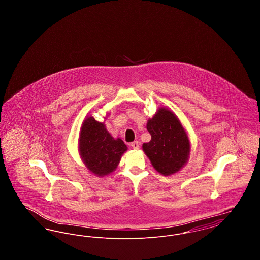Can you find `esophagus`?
Instances as JSON below:
<instances>
[{
	"mask_svg": "<svg viewBox=\"0 0 260 260\" xmlns=\"http://www.w3.org/2000/svg\"><path fill=\"white\" fill-rule=\"evenodd\" d=\"M131 146L134 149H138L139 148V143H138V141H134V142H132Z\"/></svg>",
	"mask_w": 260,
	"mask_h": 260,
	"instance_id": "esophagus-1",
	"label": "esophagus"
}]
</instances>
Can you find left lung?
<instances>
[{
    "instance_id": "obj_1",
    "label": "left lung",
    "mask_w": 260,
    "mask_h": 260,
    "mask_svg": "<svg viewBox=\"0 0 260 260\" xmlns=\"http://www.w3.org/2000/svg\"><path fill=\"white\" fill-rule=\"evenodd\" d=\"M151 135L148 143L142 148L155 170L162 175L179 172L190 154V141L184 127L173 112L160 108L147 122Z\"/></svg>"
}]
</instances>
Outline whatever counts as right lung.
Instances as JSON below:
<instances>
[{
  "mask_svg": "<svg viewBox=\"0 0 260 260\" xmlns=\"http://www.w3.org/2000/svg\"><path fill=\"white\" fill-rule=\"evenodd\" d=\"M127 150L121 138L115 139L103 123L88 116L81 127L79 151L89 172L104 176L114 172Z\"/></svg>",
  "mask_w": 260,
  "mask_h": 260,
  "instance_id": "add662e5",
  "label": "right lung"
}]
</instances>
